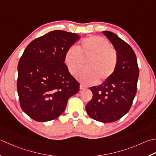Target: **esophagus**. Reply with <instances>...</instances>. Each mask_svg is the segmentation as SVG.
<instances>
[{"label":"esophagus","instance_id":"obj_1","mask_svg":"<svg viewBox=\"0 0 156 156\" xmlns=\"http://www.w3.org/2000/svg\"><path fill=\"white\" fill-rule=\"evenodd\" d=\"M85 88H86V87H84V85H82V84L80 85V90H84V89H85Z\"/></svg>","mask_w":156,"mask_h":156}]
</instances>
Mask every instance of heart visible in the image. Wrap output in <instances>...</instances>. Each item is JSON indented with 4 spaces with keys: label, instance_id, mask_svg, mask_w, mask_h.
Instances as JSON below:
<instances>
[{
    "label": "heart",
    "instance_id": "1",
    "mask_svg": "<svg viewBox=\"0 0 156 156\" xmlns=\"http://www.w3.org/2000/svg\"><path fill=\"white\" fill-rule=\"evenodd\" d=\"M87 69L79 73L78 80L84 84L103 83L110 79L118 63L117 51L107 41L98 36H91L82 41L78 49L70 47L64 55V62L72 75H76L87 61Z\"/></svg>",
    "mask_w": 156,
    "mask_h": 156
}]
</instances>
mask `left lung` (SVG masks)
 I'll return each mask as SVG.
<instances>
[{"instance_id": "obj_1", "label": "left lung", "mask_w": 156, "mask_h": 156, "mask_svg": "<svg viewBox=\"0 0 156 156\" xmlns=\"http://www.w3.org/2000/svg\"><path fill=\"white\" fill-rule=\"evenodd\" d=\"M118 56L116 70L108 81L90 88L93 98L86 105L90 118L101 122H113L129 111L136 93L139 70L136 55L130 46L115 34L103 31Z\"/></svg>"}]
</instances>
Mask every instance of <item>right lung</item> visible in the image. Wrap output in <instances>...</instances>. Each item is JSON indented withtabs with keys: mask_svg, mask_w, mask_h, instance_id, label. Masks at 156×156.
Instances as JSON below:
<instances>
[{
	"mask_svg": "<svg viewBox=\"0 0 156 156\" xmlns=\"http://www.w3.org/2000/svg\"><path fill=\"white\" fill-rule=\"evenodd\" d=\"M78 39L76 34L54 30L32 41L20 57L17 80L20 104L33 120L58 118L69 97L79 91L80 84L64 63L66 51Z\"/></svg>",
	"mask_w": 156,
	"mask_h": 156,
	"instance_id": "1",
	"label": "right lung"
}]
</instances>
